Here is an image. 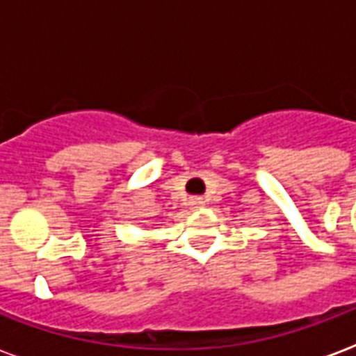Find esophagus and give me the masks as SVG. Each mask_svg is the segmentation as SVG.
Instances as JSON below:
<instances>
[{"instance_id":"obj_1","label":"esophagus","mask_w":356,"mask_h":356,"mask_svg":"<svg viewBox=\"0 0 356 356\" xmlns=\"http://www.w3.org/2000/svg\"><path fill=\"white\" fill-rule=\"evenodd\" d=\"M188 204H191V208H194V209L204 208V206H206L204 198H191V202H188Z\"/></svg>"}]
</instances>
